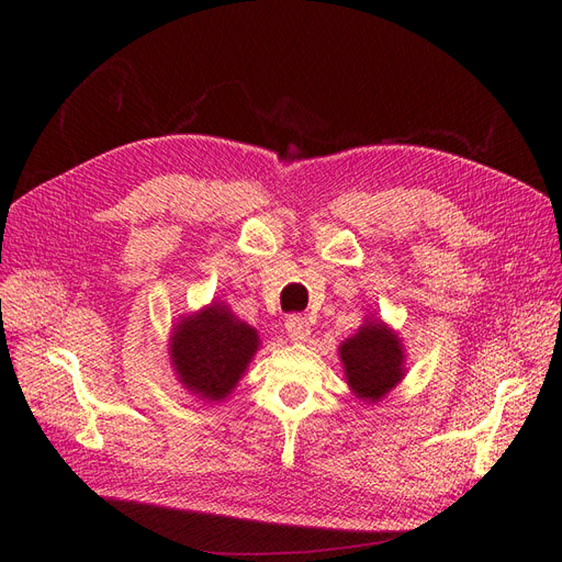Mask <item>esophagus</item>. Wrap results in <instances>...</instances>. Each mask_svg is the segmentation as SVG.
Returning <instances> with one entry per match:
<instances>
[{
    "mask_svg": "<svg viewBox=\"0 0 562 562\" xmlns=\"http://www.w3.org/2000/svg\"><path fill=\"white\" fill-rule=\"evenodd\" d=\"M285 333L293 339V342H304V339L312 335V323L307 321V316L291 314L285 318Z\"/></svg>",
    "mask_w": 562,
    "mask_h": 562,
    "instance_id": "34e87169",
    "label": "esophagus"
}]
</instances>
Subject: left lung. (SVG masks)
Instances as JSON below:
<instances>
[{"instance_id": "1", "label": "left lung", "mask_w": 562, "mask_h": 562, "mask_svg": "<svg viewBox=\"0 0 562 562\" xmlns=\"http://www.w3.org/2000/svg\"><path fill=\"white\" fill-rule=\"evenodd\" d=\"M345 375L353 394L378 401L403 378V347L398 337L382 323H366L339 347Z\"/></svg>"}]
</instances>
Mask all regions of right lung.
Here are the masks:
<instances>
[{
    "label": "right lung",
    "instance_id": "right-lung-1",
    "mask_svg": "<svg viewBox=\"0 0 562 562\" xmlns=\"http://www.w3.org/2000/svg\"><path fill=\"white\" fill-rule=\"evenodd\" d=\"M258 342V333L248 323L236 318L225 304H213L180 323L171 359L180 382L192 394L220 401L241 380Z\"/></svg>",
    "mask_w": 562,
    "mask_h": 562
}]
</instances>
